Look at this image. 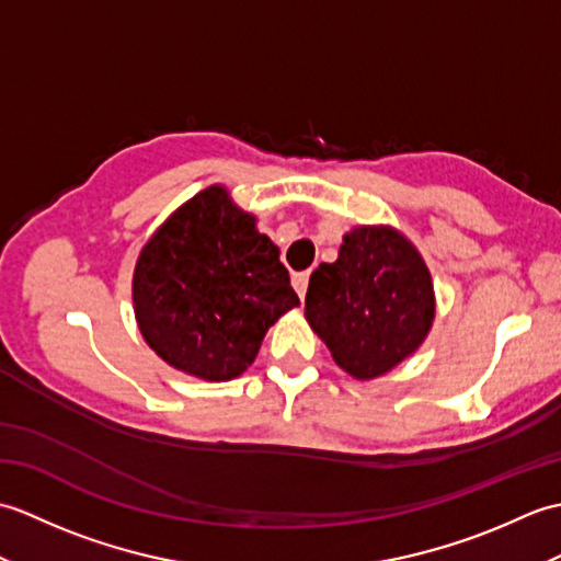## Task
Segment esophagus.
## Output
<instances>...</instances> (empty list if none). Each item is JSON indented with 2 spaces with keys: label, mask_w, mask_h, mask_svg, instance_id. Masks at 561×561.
<instances>
[{
  "label": "esophagus",
  "mask_w": 561,
  "mask_h": 561,
  "mask_svg": "<svg viewBox=\"0 0 561 561\" xmlns=\"http://www.w3.org/2000/svg\"><path fill=\"white\" fill-rule=\"evenodd\" d=\"M308 277H311V274H308V272H296L294 277H291L294 289H296V294L301 296V299H304V296H306V289H308Z\"/></svg>",
  "instance_id": "esophagus-1"
}]
</instances>
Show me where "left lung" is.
<instances>
[{
	"mask_svg": "<svg viewBox=\"0 0 561 561\" xmlns=\"http://www.w3.org/2000/svg\"><path fill=\"white\" fill-rule=\"evenodd\" d=\"M306 318L344 371L376 378L420 347L432 328V274L408 238L359 226L344 236L340 257L311 274Z\"/></svg>",
	"mask_w": 561,
	"mask_h": 561,
	"instance_id": "left-lung-1",
	"label": "left lung"
}]
</instances>
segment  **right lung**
<instances>
[{"label":"right lung","mask_w":561,"mask_h":561,"mask_svg":"<svg viewBox=\"0 0 561 561\" xmlns=\"http://www.w3.org/2000/svg\"><path fill=\"white\" fill-rule=\"evenodd\" d=\"M133 299L149 347L205 380L241 376L267 328L299 306L277 245L219 185L151 236L137 260Z\"/></svg>","instance_id":"obj_1"}]
</instances>
